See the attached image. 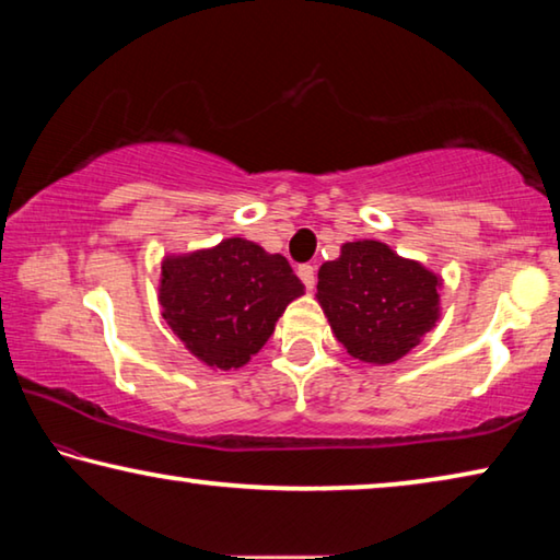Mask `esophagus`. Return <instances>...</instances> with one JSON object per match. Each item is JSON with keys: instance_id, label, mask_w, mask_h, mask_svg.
Returning a JSON list of instances; mask_svg holds the SVG:
<instances>
[{"instance_id": "esophagus-1", "label": "esophagus", "mask_w": 560, "mask_h": 560, "mask_svg": "<svg viewBox=\"0 0 560 560\" xmlns=\"http://www.w3.org/2000/svg\"><path fill=\"white\" fill-rule=\"evenodd\" d=\"M299 279L304 281V287L306 289H314V283H316V269L312 264H301L299 266Z\"/></svg>"}]
</instances>
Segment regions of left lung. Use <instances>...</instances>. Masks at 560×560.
Instances as JSON below:
<instances>
[{"label":"left lung","instance_id":"1","mask_svg":"<svg viewBox=\"0 0 560 560\" xmlns=\"http://www.w3.org/2000/svg\"><path fill=\"white\" fill-rule=\"evenodd\" d=\"M441 279L386 244L349 242L318 269L316 299L353 359L394 363L439 322Z\"/></svg>","mask_w":560,"mask_h":560}]
</instances>
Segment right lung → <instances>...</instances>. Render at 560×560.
I'll return each instance as SVG.
<instances>
[{
    "mask_svg": "<svg viewBox=\"0 0 560 560\" xmlns=\"http://www.w3.org/2000/svg\"><path fill=\"white\" fill-rule=\"evenodd\" d=\"M304 283L281 254L246 238L166 256L159 304L186 349L211 369H238L269 341Z\"/></svg>",
    "mask_w": 560,
    "mask_h": 560,
    "instance_id": "add662e5",
    "label": "right lung"
}]
</instances>
